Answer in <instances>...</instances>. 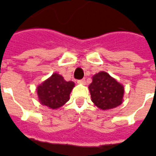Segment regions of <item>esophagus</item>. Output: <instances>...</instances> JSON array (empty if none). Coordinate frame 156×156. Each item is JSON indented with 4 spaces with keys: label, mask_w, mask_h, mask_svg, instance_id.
I'll list each match as a JSON object with an SVG mask.
<instances>
[{
    "label": "esophagus",
    "mask_w": 156,
    "mask_h": 156,
    "mask_svg": "<svg viewBox=\"0 0 156 156\" xmlns=\"http://www.w3.org/2000/svg\"><path fill=\"white\" fill-rule=\"evenodd\" d=\"M77 83L80 84V85H85V79L79 80L77 81Z\"/></svg>",
    "instance_id": "1"
}]
</instances>
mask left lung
I'll return each instance as SVG.
<instances>
[{
    "instance_id": "8db88e82",
    "label": "left lung",
    "mask_w": 156,
    "mask_h": 156,
    "mask_svg": "<svg viewBox=\"0 0 156 156\" xmlns=\"http://www.w3.org/2000/svg\"><path fill=\"white\" fill-rule=\"evenodd\" d=\"M89 90L94 105L102 110L114 108L123 101L124 86L105 71L94 75Z\"/></svg>"
}]
</instances>
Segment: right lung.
<instances>
[{
  "instance_id": "obj_1",
  "label": "right lung",
  "mask_w": 156,
  "mask_h": 156,
  "mask_svg": "<svg viewBox=\"0 0 156 156\" xmlns=\"http://www.w3.org/2000/svg\"><path fill=\"white\" fill-rule=\"evenodd\" d=\"M75 87L73 81H66L61 75L53 73L37 87L38 101L51 109H57L70 99V94Z\"/></svg>"
}]
</instances>
